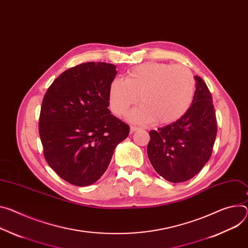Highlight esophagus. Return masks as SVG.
<instances>
[{"label": "esophagus", "instance_id": "obj_1", "mask_svg": "<svg viewBox=\"0 0 248 248\" xmlns=\"http://www.w3.org/2000/svg\"><path fill=\"white\" fill-rule=\"evenodd\" d=\"M140 128L139 127H137V126H133V125H131L130 126V133H133L134 131H137V130H139Z\"/></svg>", "mask_w": 248, "mask_h": 248}]
</instances>
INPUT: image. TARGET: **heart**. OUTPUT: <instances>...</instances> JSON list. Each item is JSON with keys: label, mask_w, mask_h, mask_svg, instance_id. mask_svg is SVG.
Listing matches in <instances>:
<instances>
[{"label": "heart", "mask_w": 248, "mask_h": 248, "mask_svg": "<svg viewBox=\"0 0 248 248\" xmlns=\"http://www.w3.org/2000/svg\"><path fill=\"white\" fill-rule=\"evenodd\" d=\"M195 78L185 66L145 62L127 71L125 80L115 78L108 87V105L117 116L140 103L128 115L138 123L172 124L189 109L195 94Z\"/></svg>", "instance_id": "heart-1"}]
</instances>
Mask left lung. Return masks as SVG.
<instances>
[{
    "label": "left lung",
    "instance_id": "left-lung-1",
    "mask_svg": "<svg viewBox=\"0 0 248 248\" xmlns=\"http://www.w3.org/2000/svg\"><path fill=\"white\" fill-rule=\"evenodd\" d=\"M186 114L178 121L150 130L147 155L155 171L172 183L185 182L209 161L217 124L213 98L201 77Z\"/></svg>",
    "mask_w": 248,
    "mask_h": 248
}]
</instances>
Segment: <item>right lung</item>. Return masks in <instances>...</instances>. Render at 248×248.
Instances as JSON below:
<instances>
[{
    "label": "right lung",
    "instance_id": "1",
    "mask_svg": "<svg viewBox=\"0 0 248 248\" xmlns=\"http://www.w3.org/2000/svg\"><path fill=\"white\" fill-rule=\"evenodd\" d=\"M116 66L87 62L64 71L44 95L39 137L48 165L68 183L94 184L129 126L110 115L108 87Z\"/></svg>",
    "mask_w": 248,
    "mask_h": 248
}]
</instances>
